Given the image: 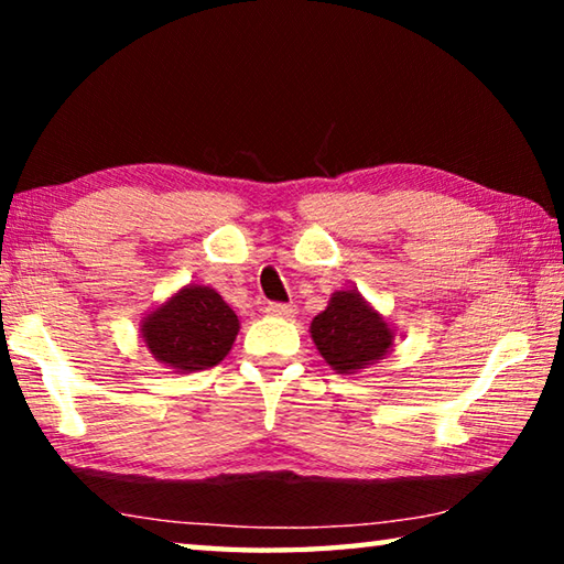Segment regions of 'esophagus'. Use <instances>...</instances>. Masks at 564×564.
<instances>
[{
    "label": "esophagus",
    "mask_w": 564,
    "mask_h": 564,
    "mask_svg": "<svg viewBox=\"0 0 564 564\" xmlns=\"http://www.w3.org/2000/svg\"><path fill=\"white\" fill-rule=\"evenodd\" d=\"M265 313L273 318H293L295 308H291V305H283V303H271L269 308H265Z\"/></svg>",
    "instance_id": "esophagus-1"
}]
</instances>
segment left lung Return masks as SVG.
<instances>
[{"instance_id":"left-lung-1","label":"left lung","mask_w":564,"mask_h":564,"mask_svg":"<svg viewBox=\"0 0 564 564\" xmlns=\"http://www.w3.org/2000/svg\"><path fill=\"white\" fill-rule=\"evenodd\" d=\"M311 338L336 373L356 376L393 350L395 330L356 289H346L333 293L326 311L311 321Z\"/></svg>"}]
</instances>
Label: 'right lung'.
I'll return each mask as SVG.
<instances>
[{
    "label": "right lung",
    "mask_w": 564,
    "mask_h": 564,
    "mask_svg": "<svg viewBox=\"0 0 564 564\" xmlns=\"http://www.w3.org/2000/svg\"><path fill=\"white\" fill-rule=\"evenodd\" d=\"M238 328L241 323L221 293L188 283L144 313L139 336L161 366L174 373H196L228 356Z\"/></svg>",
    "instance_id": "obj_1"
}]
</instances>
